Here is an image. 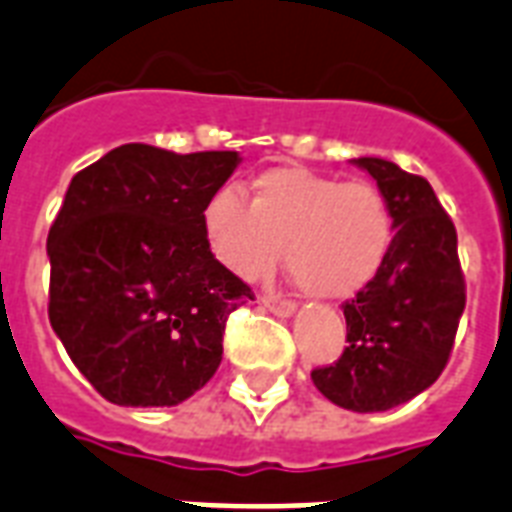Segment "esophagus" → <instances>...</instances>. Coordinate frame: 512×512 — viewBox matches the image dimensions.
Masks as SVG:
<instances>
[{"instance_id":"esophagus-1","label":"esophagus","mask_w":512,"mask_h":512,"mask_svg":"<svg viewBox=\"0 0 512 512\" xmlns=\"http://www.w3.org/2000/svg\"><path fill=\"white\" fill-rule=\"evenodd\" d=\"M263 306L268 308L271 314H276V317H292V314H295V303L282 298V295H263Z\"/></svg>"}]
</instances>
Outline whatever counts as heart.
Instances as JSON below:
<instances>
[{
  "mask_svg": "<svg viewBox=\"0 0 512 512\" xmlns=\"http://www.w3.org/2000/svg\"><path fill=\"white\" fill-rule=\"evenodd\" d=\"M212 257L244 282L271 276L282 260L311 298L341 300L365 290L395 244L384 190L365 179L338 182L300 166L257 174L249 201L220 187L201 209Z\"/></svg>",
  "mask_w": 512,
  "mask_h": 512,
  "instance_id": "b5f03b06",
  "label": "heart"
}]
</instances>
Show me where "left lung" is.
Here are the masks:
<instances>
[{
  "label": "left lung",
  "instance_id": "8db88e82",
  "mask_svg": "<svg viewBox=\"0 0 512 512\" xmlns=\"http://www.w3.org/2000/svg\"><path fill=\"white\" fill-rule=\"evenodd\" d=\"M389 198L395 244L373 282L343 303L346 341L338 362L311 381L346 411L376 413L438 381L464 311L456 228L424 177L384 158H354Z\"/></svg>",
  "mask_w": 512,
  "mask_h": 512
}]
</instances>
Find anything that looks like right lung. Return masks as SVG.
<instances>
[{
  "label": "right lung",
  "mask_w": 512,
  "mask_h": 512,
  "mask_svg": "<svg viewBox=\"0 0 512 512\" xmlns=\"http://www.w3.org/2000/svg\"><path fill=\"white\" fill-rule=\"evenodd\" d=\"M239 161L123 144L69 182L48 233V317L109 403L177 405L220 368L228 314L255 292L212 257L201 209Z\"/></svg>",
  "instance_id": "add662e5"
}]
</instances>
